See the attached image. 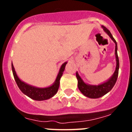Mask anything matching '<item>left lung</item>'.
Wrapping results in <instances>:
<instances>
[{
  "label": "left lung",
  "instance_id": "8db88e82",
  "mask_svg": "<svg viewBox=\"0 0 132 132\" xmlns=\"http://www.w3.org/2000/svg\"><path fill=\"white\" fill-rule=\"evenodd\" d=\"M102 28H103L104 31H105L106 33L110 36V38L112 39V41L115 43V45H116V46H115V55H116V69H115V71L113 73L111 77L108 79V80L98 85H91L85 83L83 80L79 76L78 72H77L76 77L78 80V87H79V90L85 96L90 98H100L101 96H104V95H105L108 92L110 91L112 88L114 87L115 83H116L118 79V76L119 65H120V64H119V59L117 53V43H116V40L114 39V38H113L112 35L111 34L110 31L106 27L103 26H102Z\"/></svg>",
  "mask_w": 132,
  "mask_h": 132
}]
</instances>
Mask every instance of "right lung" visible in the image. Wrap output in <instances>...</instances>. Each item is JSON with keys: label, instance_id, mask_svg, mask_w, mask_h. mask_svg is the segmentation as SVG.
Masks as SVG:
<instances>
[{"label": "right lung", "instance_id": "obj_1", "mask_svg": "<svg viewBox=\"0 0 132 132\" xmlns=\"http://www.w3.org/2000/svg\"><path fill=\"white\" fill-rule=\"evenodd\" d=\"M67 63V62H65L62 64L55 82L51 86L45 87V88H39V87H34L21 80L15 71L12 63V73H13L14 77L16 80V84L21 91L30 98L35 101H41L51 98L57 93L59 89V84H60V79L62 77L65 68V65Z\"/></svg>", "mask_w": 132, "mask_h": 132}]
</instances>
